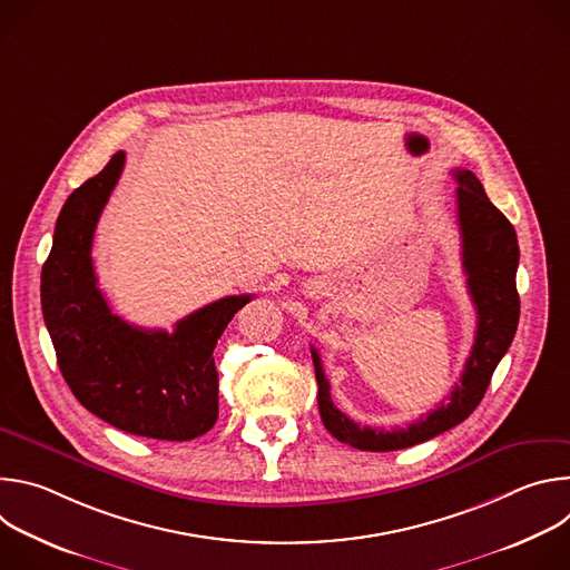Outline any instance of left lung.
I'll use <instances>...</instances> for the list:
<instances>
[{
	"mask_svg": "<svg viewBox=\"0 0 570 570\" xmlns=\"http://www.w3.org/2000/svg\"><path fill=\"white\" fill-rule=\"evenodd\" d=\"M458 183V225L462 236V268L466 288L475 304L478 327L471 354L464 363L460 385L424 420L405 429H370L352 422L332 401V385L324 376L317 350L311 347L315 381H317V409L324 429L336 440L361 451H396L422 444L460 422H464L475 405L482 401L487 385L505 352L510 350L519 324V240L512 223L487 198L480 180L466 171L455 169Z\"/></svg>",
	"mask_w": 570,
	"mask_h": 570,
	"instance_id": "left-lung-1",
	"label": "left lung"
}]
</instances>
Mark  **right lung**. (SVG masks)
<instances>
[{
  "label": "right lung",
  "mask_w": 570,
  "mask_h": 570,
  "mask_svg": "<svg viewBox=\"0 0 570 570\" xmlns=\"http://www.w3.org/2000/svg\"><path fill=\"white\" fill-rule=\"evenodd\" d=\"M124 161V150L115 153L106 169L62 205L42 266V315L60 372L92 415L130 435L187 442L216 424L212 354L253 295L216 299L178 320L171 334L135 327L112 313L97 286L92 238Z\"/></svg>",
  "instance_id": "add662e5"
}]
</instances>
